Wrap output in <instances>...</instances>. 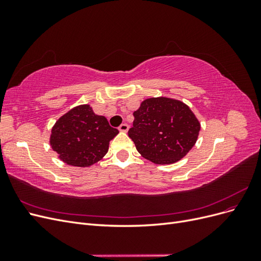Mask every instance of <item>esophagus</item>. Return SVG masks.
<instances>
[{
  "instance_id": "obj_1",
  "label": "esophagus",
  "mask_w": 261,
  "mask_h": 261,
  "mask_svg": "<svg viewBox=\"0 0 261 261\" xmlns=\"http://www.w3.org/2000/svg\"><path fill=\"white\" fill-rule=\"evenodd\" d=\"M118 130L120 132H122V133H126L128 130V125L127 124H122V125H120V127H118Z\"/></svg>"
}]
</instances>
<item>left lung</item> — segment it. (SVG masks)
<instances>
[{
	"label": "left lung",
	"instance_id": "8db88e82",
	"mask_svg": "<svg viewBox=\"0 0 261 261\" xmlns=\"http://www.w3.org/2000/svg\"><path fill=\"white\" fill-rule=\"evenodd\" d=\"M134 117L128 136L141 156L154 164L179 161L198 139V118L179 100L148 98L134 112Z\"/></svg>",
	"mask_w": 261,
	"mask_h": 261
}]
</instances>
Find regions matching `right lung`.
<instances>
[{
  "label": "right lung",
  "instance_id": "add662e5",
  "mask_svg": "<svg viewBox=\"0 0 261 261\" xmlns=\"http://www.w3.org/2000/svg\"><path fill=\"white\" fill-rule=\"evenodd\" d=\"M117 134L107 117L97 115L89 105H81L55 122L50 145L61 161L76 168H89L102 160L110 140Z\"/></svg>",
  "mask_w": 261,
  "mask_h": 261
}]
</instances>
